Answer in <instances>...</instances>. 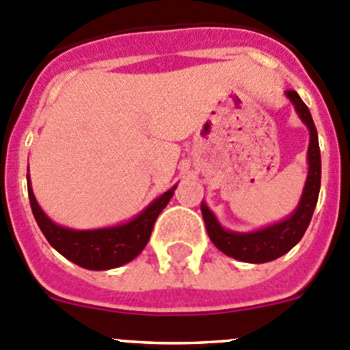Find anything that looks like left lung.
<instances>
[{"instance_id": "1", "label": "left lung", "mask_w": 350, "mask_h": 350, "mask_svg": "<svg viewBox=\"0 0 350 350\" xmlns=\"http://www.w3.org/2000/svg\"><path fill=\"white\" fill-rule=\"evenodd\" d=\"M286 96L293 103L300 120L307 125L308 134H310V139H308L310 143H308L307 150L308 172L297 209L293 211L288 218L273 223V225L254 230V232H232V230H226L225 226H221V223L218 221V218L214 216V213L207 207L206 202L200 204L207 235L213 241V244L226 256L245 261V263H267V261L277 260L279 256L288 253L289 250H293L304 237L305 230L312 219L317 197H319L321 152L316 125H314L312 115H310L308 108L295 90H286Z\"/></svg>"}]
</instances>
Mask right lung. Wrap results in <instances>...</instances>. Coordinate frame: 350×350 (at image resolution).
Returning a JSON list of instances; mask_svg holds the SVG:
<instances>
[{"label":"right lung","mask_w":350,"mask_h":350,"mask_svg":"<svg viewBox=\"0 0 350 350\" xmlns=\"http://www.w3.org/2000/svg\"><path fill=\"white\" fill-rule=\"evenodd\" d=\"M176 185L148 204L137 216L115 226L94 230H75L57 225L43 213L33 193L31 179L27 174V193L31 209L38 226L50 242L53 250L59 251L69 261L87 270H109L132 261L150 241L153 225L159 214L167 206L174 195Z\"/></svg>","instance_id":"add662e5"}]
</instances>
